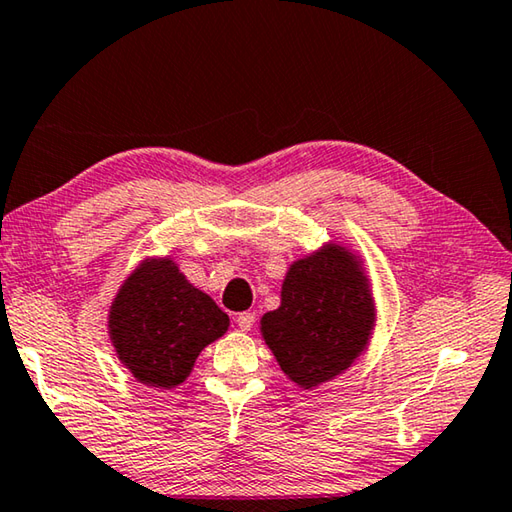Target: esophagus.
I'll list each match as a JSON object with an SVG mask.
<instances>
[{
    "mask_svg": "<svg viewBox=\"0 0 512 512\" xmlns=\"http://www.w3.org/2000/svg\"><path fill=\"white\" fill-rule=\"evenodd\" d=\"M237 325H239L241 332H248V329L255 325V314H253V311H244V314H239L237 316Z\"/></svg>",
    "mask_w": 512,
    "mask_h": 512,
    "instance_id": "esophagus-1",
    "label": "esophagus"
}]
</instances>
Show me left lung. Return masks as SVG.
Segmentation results:
<instances>
[{
    "label": "left lung",
    "mask_w": 512,
    "mask_h": 512,
    "mask_svg": "<svg viewBox=\"0 0 512 512\" xmlns=\"http://www.w3.org/2000/svg\"><path fill=\"white\" fill-rule=\"evenodd\" d=\"M375 305L357 257L341 246L293 262L282 305L262 318V336L291 381L314 388L366 350Z\"/></svg>",
    "instance_id": "left-lung-1"
}]
</instances>
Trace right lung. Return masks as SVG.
<instances>
[{"instance_id":"obj_1","label":"right lung","mask_w":512,"mask_h":512,"mask_svg":"<svg viewBox=\"0 0 512 512\" xmlns=\"http://www.w3.org/2000/svg\"><path fill=\"white\" fill-rule=\"evenodd\" d=\"M230 318L187 282L171 259H146L121 284L110 307V339L137 381L176 388L205 345L228 332Z\"/></svg>"}]
</instances>
